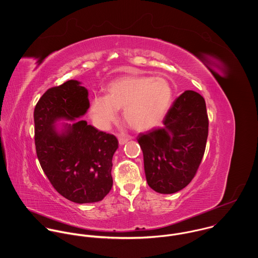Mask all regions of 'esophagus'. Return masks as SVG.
Wrapping results in <instances>:
<instances>
[{"instance_id":"obj_1","label":"esophagus","mask_w":258,"mask_h":258,"mask_svg":"<svg viewBox=\"0 0 258 258\" xmlns=\"http://www.w3.org/2000/svg\"><path fill=\"white\" fill-rule=\"evenodd\" d=\"M128 140H130V137H125V136H119L118 141L120 145H124Z\"/></svg>"}]
</instances>
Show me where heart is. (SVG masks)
I'll return each mask as SVG.
<instances>
[{
	"label": "heart",
	"instance_id": "heart-1",
	"mask_svg": "<svg viewBox=\"0 0 258 258\" xmlns=\"http://www.w3.org/2000/svg\"><path fill=\"white\" fill-rule=\"evenodd\" d=\"M105 96L90 101V115L99 128H107L123 110L125 122L134 130L148 131L165 118L173 100L171 84L164 78L125 75L109 82Z\"/></svg>",
	"mask_w": 258,
	"mask_h": 258
}]
</instances>
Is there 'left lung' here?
I'll return each mask as SVG.
<instances>
[{
	"mask_svg": "<svg viewBox=\"0 0 258 258\" xmlns=\"http://www.w3.org/2000/svg\"><path fill=\"white\" fill-rule=\"evenodd\" d=\"M162 128L140 133L144 169L150 187L173 194L190 183L205 154L209 118L204 97L185 90L167 112Z\"/></svg>",
	"mask_w": 258,
	"mask_h": 258,
	"instance_id": "left-lung-1",
	"label": "left lung"
}]
</instances>
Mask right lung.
<instances>
[{"label": "right lung", "mask_w": 258, "mask_h": 258, "mask_svg": "<svg viewBox=\"0 0 258 258\" xmlns=\"http://www.w3.org/2000/svg\"><path fill=\"white\" fill-rule=\"evenodd\" d=\"M89 108L88 91L77 80L47 89L34 111L35 144L40 167L52 186L76 204L96 203L110 191L112 157L117 138L84 120L58 134L54 123L74 119Z\"/></svg>", "instance_id": "obj_1"}]
</instances>
